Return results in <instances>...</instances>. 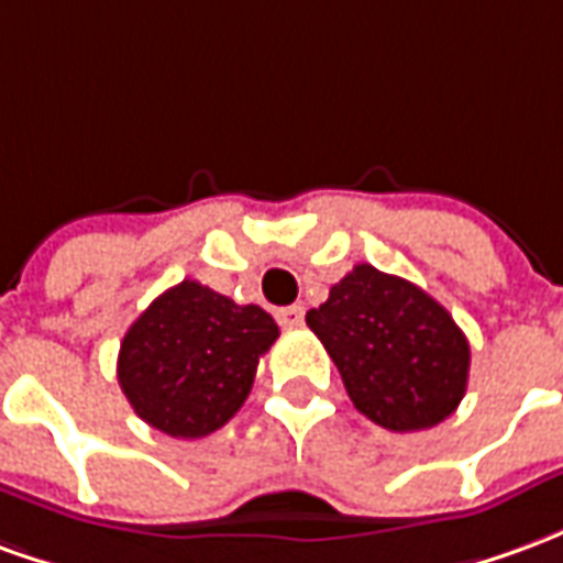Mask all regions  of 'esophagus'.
Masks as SVG:
<instances>
[{
	"label": "esophagus",
	"instance_id": "esophagus-1",
	"mask_svg": "<svg viewBox=\"0 0 563 563\" xmlns=\"http://www.w3.org/2000/svg\"><path fill=\"white\" fill-rule=\"evenodd\" d=\"M277 319H280L283 329H298L305 322V307L292 305V307H280L277 310Z\"/></svg>",
	"mask_w": 563,
	"mask_h": 563
}]
</instances>
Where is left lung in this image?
Returning a JSON list of instances; mask_svg holds the SVG:
<instances>
[{
	"label": "left lung",
	"instance_id": "8db88e82",
	"mask_svg": "<svg viewBox=\"0 0 563 563\" xmlns=\"http://www.w3.org/2000/svg\"><path fill=\"white\" fill-rule=\"evenodd\" d=\"M307 325L355 410L389 431L434 428L464 398L471 343L446 307L404 277L355 265L307 313Z\"/></svg>",
	"mask_w": 563,
	"mask_h": 563
}]
</instances>
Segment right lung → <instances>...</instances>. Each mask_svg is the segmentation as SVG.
<instances>
[{
    "label": "right lung",
    "mask_w": 563,
    "mask_h": 563,
    "mask_svg": "<svg viewBox=\"0 0 563 563\" xmlns=\"http://www.w3.org/2000/svg\"><path fill=\"white\" fill-rule=\"evenodd\" d=\"M280 338L256 305H234L196 280L162 292L120 343L117 379L132 410L162 434L196 440L229 422Z\"/></svg>",
    "instance_id": "1"
}]
</instances>
